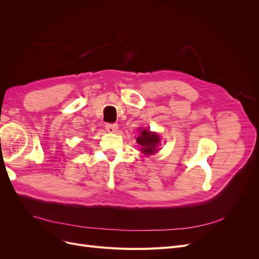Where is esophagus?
Segmentation results:
<instances>
[{"mask_svg":"<svg viewBox=\"0 0 259 259\" xmlns=\"http://www.w3.org/2000/svg\"><path fill=\"white\" fill-rule=\"evenodd\" d=\"M106 130L109 133H115L117 130V124L115 123H107L106 124Z\"/></svg>","mask_w":259,"mask_h":259,"instance_id":"obj_1","label":"esophagus"}]
</instances>
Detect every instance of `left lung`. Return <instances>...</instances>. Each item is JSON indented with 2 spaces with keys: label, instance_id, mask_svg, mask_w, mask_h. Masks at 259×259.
Wrapping results in <instances>:
<instances>
[{
  "label": "left lung",
  "instance_id": "1",
  "mask_svg": "<svg viewBox=\"0 0 259 259\" xmlns=\"http://www.w3.org/2000/svg\"><path fill=\"white\" fill-rule=\"evenodd\" d=\"M137 143L142 146V151L145 154H152L156 150L155 148L160 143L159 136L155 133H151L148 130H144L140 133V136L137 137Z\"/></svg>",
  "mask_w": 259,
  "mask_h": 259
}]
</instances>
